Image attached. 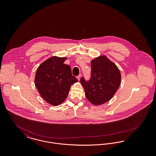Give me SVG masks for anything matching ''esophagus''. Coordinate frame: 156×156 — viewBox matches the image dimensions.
<instances>
[{"mask_svg": "<svg viewBox=\"0 0 156 156\" xmlns=\"http://www.w3.org/2000/svg\"><path fill=\"white\" fill-rule=\"evenodd\" d=\"M81 77V74L79 75L78 76H76V78H77V79H78V81H80V80Z\"/></svg>", "mask_w": 156, "mask_h": 156, "instance_id": "34e87169", "label": "esophagus"}]
</instances>
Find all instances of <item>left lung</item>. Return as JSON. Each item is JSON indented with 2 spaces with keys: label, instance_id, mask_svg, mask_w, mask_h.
Returning <instances> with one entry per match:
<instances>
[{
  "label": "left lung",
  "instance_id": "1",
  "mask_svg": "<svg viewBox=\"0 0 156 156\" xmlns=\"http://www.w3.org/2000/svg\"><path fill=\"white\" fill-rule=\"evenodd\" d=\"M85 96L90 103L99 105L109 101L119 88L121 75L117 66L105 56L91 61V73L88 81L80 80Z\"/></svg>",
  "mask_w": 156,
  "mask_h": 156
}]
</instances>
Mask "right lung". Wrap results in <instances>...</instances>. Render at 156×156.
<instances>
[{"instance_id":"1","label":"right lung","mask_w":156,"mask_h":156,"mask_svg":"<svg viewBox=\"0 0 156 156\" xmlns=\"http://www.w3.org/2000/svg\"><path fill=\"white\" fill-rule=\"evenodd\" d=\"M65 57H52L37 68L35 85L45 101L54 106L62 103L71 86L78 80L71 73V67L64 64Z\"/></svg>"}]
</instances>
